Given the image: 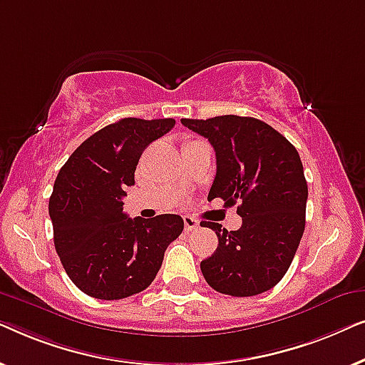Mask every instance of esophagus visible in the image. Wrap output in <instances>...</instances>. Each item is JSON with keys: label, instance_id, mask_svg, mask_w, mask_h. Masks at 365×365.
<instances>
[{"label": "esophagus", "instance_id": "esophagus-1", "mask_svg": "<svg viewBox=\"0 0 365 365\" xmlns=\"http://www.w3.org/2000/svg\"><path fill=\"white\" fill-rule=\"evenodd\" d=\"M184 227H186V231H196V229L199 227V222L194 219L192 216H184Z\"/></svg>", "mask_w": 365, "mask_h": 365}]
</instances>
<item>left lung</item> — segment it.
<instances>
[{
  "label": "left lung",
  "mask_w": 365,
  "mask_h": 365,
  "mask_svg": "<svg viewBox=\"0 0 365 365\" xmlns=\"http://www.w3.org/2000/svg\"><path fill=\"white\" fill-rule=\"evenodd\" d=\"M216 151V178L207 199L226 206L239 202L242 226L216 231L219 244L201 262L214 291L234 297L257 296L272 289L291 266L306 227L307 182L297 149L261 119L236 114L181 119Z\"/></svg>",
  "instance_id": "left-lung-1"
}]
</instances>
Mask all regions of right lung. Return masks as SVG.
<instances>
[{
  "label": "right lung",
  "instance_id": "1",
  "mask_svg": "<svg viewBox=\"0 0 365 365\" xmlns=\"http://www.w3.org/2000/svg\"><path fill=\"white\" fill-rule=\"evenodd\" d=\"M174 124L171 118L119 119L89 136L59 169L49 197L54 247L88 296L116 301L144 291L182 232L178 214L131 219L123 211L143 151Z\"/></svg>",
  "mask_w": 365,
  "mask_h": 365
}]
</instances>
